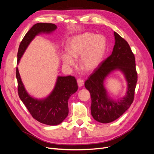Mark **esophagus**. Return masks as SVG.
I'll list each match as a JSON object with an SVG mask.
<instances>
[{
	"label": "esophagus",
	"instance_id": "1",
	"mask_svg": "<svg viewBox=\"0 0 154 154\" xmlns=\"http://www.w3.org/2000/svg\"><path fill=\"white\" fill-rule=\"evenodd\" d=\"M77 83H78V85L79 87H82L83 85H84V81H83L82 79L80 78H78L77 80Z\"/></svg>",
	"mask_w": 154,
	"mask_h": 154
}]
</instances>
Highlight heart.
I'll list each match as a JSON object with an SVG mask.
<instances>
[{"instance_id": "b5f03b06", "label": "heart", "mask_w": 154, "mask_h": 154, "mask_svg": "<svg viewBox=\"0 0 154 154\" xmlns=\"http://www.w3.org/2000/svg\"><path fill=\"white\" fill-rule=\"evenodd\" d=\"M106 40L103 36L85 32L73 36L68 42L67 53L62 54V60L66 67L75 66V60L80 57V67L86 72L98 67L105 52Z\"/></svg>"}]
</instances>
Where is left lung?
<instances>
[{
    "label": "left lung",
    "mask_w": 154,
    "mask_h": 154,
    "mask_svg": "<svg viewBox=\"0 0 154 154\" xmlns=\"http://www.w3.org/2000/svg\"><path fill=\"white\" fill-rule=\"evenodd\" d=\"M114 35L115 45L112 53L85 82V87L91 94L92 116L101 123L114 122L128 110L134 101L137 82L136 60L129 44L116 32H114ZM116 69L124 74L128 82V90L123 98L114 100L107 94L104 82L111 72Z\"/></svg>",
    "instance_id": "left-lung-1"
}]
</instances>
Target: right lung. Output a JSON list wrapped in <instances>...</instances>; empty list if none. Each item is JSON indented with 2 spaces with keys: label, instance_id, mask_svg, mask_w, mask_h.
Wrapping results in <instances>:
<instances>
[{
  "label": "right lung",
  "instance_id": "right-lung-1",
  "mask_svg": "<svg viewBox=\"0 0 154 154\" xmlns=\"http://www.w3.org/2000/svg\"><path fill=\"white\" fill-rule=\"evenodd\" d=\"M57 28V26L51 23H37L32 26L20 44L17 53V64L36 35L51 33ZM16 78L18 96L34 119L43 124L57 125L67 118L69 114V99L78 88L74 76H58L53 91L47 97L42 100L34 98L27 93L22 82L18 67L16 70Z\"/></svg>",
  "mask_w": 154,
  "mask_h": 154
}]
</instances>
